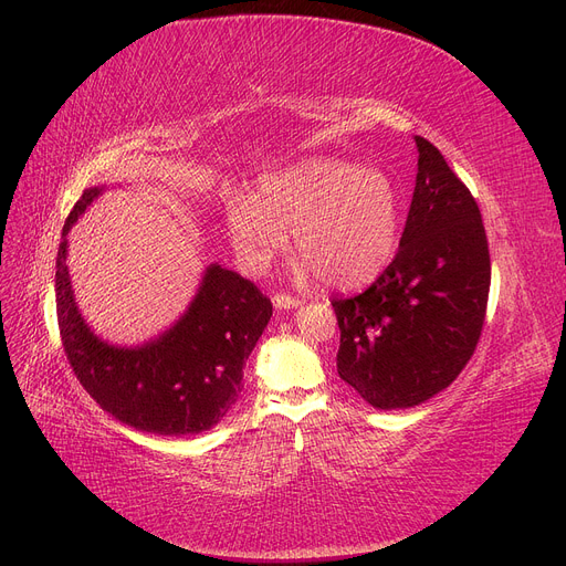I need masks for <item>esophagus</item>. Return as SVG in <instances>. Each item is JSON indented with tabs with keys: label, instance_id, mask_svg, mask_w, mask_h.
<instances>
[{
	"label": "esophagus",
	"instance_id": "obj_1",
	"mask_svg": "<svg viewBox=\"0 0 566 566\" xmlns=\"http://www.w3.org/2000/svg\"><path fill=\"white\" fill-rule=\"evenodd\" d=\"M298 304H302V298H298V296H290V294H283V292L274 294V306L276 308H296Z\"/></svg>",
	"mask_w": 566,
	"mask_h": 566
}]
</instances>
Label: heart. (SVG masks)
<instances>
[{
	"mask_svg": "<svg viewBox=\"0 0 566 566\" xmlns=\"http://www.w3.org/2000/svg\"><path fill=\"white\" fill-rule=\"evenodd\" d=\"M228 238L242 268L270 270L290 249L306 270L338 290L377 279L402 230V196L390 176L343 159H311L262 176L253 198L226 210Z\"/></svg>",
	"mask_w": 566,
	"mask_h": 566,
	"instance_id": "obj_1",
	"label": "heart"
}]
</instances>
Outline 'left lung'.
<instances>
[{
    "instance_id": "left-lung-1",
    "label": "left lung",
    "mask_w": 566,
    "mask_h": 566,
    "mask_svg": "<svg viewBox=\"0 0 566 566\" xmlns=\"http://www.w3.org/2000/svg\"><path fill=\"white\" fill-rule=\"evenodd\" d=\"M418 174L392 262L331 306L340 326L338 375L377 409H407L467 368L486 315L491 260L473 193L434 144L416 137Z\"/></svg>"
}]
</instances>
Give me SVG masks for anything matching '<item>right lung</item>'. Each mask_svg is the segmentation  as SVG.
<instances>
[{
    "label": "right lung",
    "instance_id": "1",
    "mask_svg": "<svg viewBox=\"0 0 566 566\" xmlns=\"http://www.w3.org/2000/svg\"><path fill=\"white\" fill-rule=\"evenodd\" d=\"M103 193L84 189L63 226L56 253V319L71 368L116 420L161 437L201 434L238 402L249 354L272 317V302L251 281L210 264L187 313L157 340L114 347L84 322L71 287V226Z\"/></svg>",
    "mask_w": 566,
    "mask_h": 566
}]
</instances>
